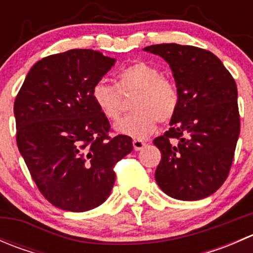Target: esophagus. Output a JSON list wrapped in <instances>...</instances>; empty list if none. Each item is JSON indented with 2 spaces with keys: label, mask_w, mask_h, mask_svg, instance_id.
<instances>
[{
  "label": "esophagus",
  "mask_w": 253,
  "mask_h": 253,
  "mask_svg": "<svg viewBox=\"0 0 253 253\" xmlns=\"http://www.w3.org/2000/svg\"><path fill=\"white\" fill-rule=\"evenodd\" d=\"M144 145L145 142L142 141V139H133V148L136 150H141Z\"/></svg>",
  "instance_id": "1"
}]
</instances>
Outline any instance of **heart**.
I'll return each mask as SVG.
<instances>
[{"instance_id": "heart-1", "label": "heart", "mask_w": 253, "mask_h": 253, "mask_svg": "<svg viewBox=\"0 0 253 253\" xmlns=\"http://www.w3.org/2000/svg\"><path fill=\"white\" fill-rule=\"evenodd\" d=\"M136 93L132 99L131 115L115 125L119 133L133 138H144L157 128L158 121L164 124L174 117L180 103L175 83L164 73L147 62H136L117 75V84L99 81L91 89V98L101 114L116 121L122 111V96Z\"/></svg>"}]
</instances>
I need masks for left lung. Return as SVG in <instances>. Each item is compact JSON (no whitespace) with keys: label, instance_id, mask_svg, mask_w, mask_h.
I'll return each instance as SVG.
<instances>
[{"label":"left lung","instance_id":"left-lung-1","mask_svg":"<svg viewBox=\"0 0 253 253\" xmlns=\"http://www.w3.org/2000/svg\"><path fill=\"white\" fill-rule=\"evenodd\" d=\"M144 51L169 63L180 95L169 131L153 141L162 153L155 181L176 200H202L223 185L233 164L240 134L236 83L205 48L158 44Z\"/></svg>","mask_w":253,"mask_h":253}]
</instances>
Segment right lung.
I'll list each match as a JSON object with an SVG mask.
<instances>
[{
  "mask_svg": "<svg viewBox=\"0 0 253 253\" xmlns=\"http://www.w3.org/2000/svg\"><path fill=\"white\" fill-rule=\"evenodd\" d=\"M114 63L86 48L50 55L33 66L14 100L18 149L42 195L63 211L105 202L115 165L133 149L131 137L109 134L91 98Z\"/></svg>",
  "mask_w": 253,
  "mask_h": 253,
  "instance_id": "1",
  "label": "right lung"
}]
</instances>
